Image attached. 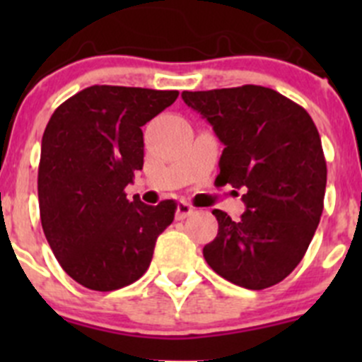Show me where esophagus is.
Instances as JSON below:
<instances>
[{"label": "esophagus", "instance_id": "esophagus-1", "mask_svg": "<svg viewBox=\"0 0 362 362\" xmlns=\"http://www.w3.org/2000/svg\"><path fill=\"white\" fill-rule=\"evenodd\" d=\"M192 214H194V208H192V204H189L187 202L177 203V214H175L177 221H184L185 217H189V215H192Z\"/></svg>", "mask_w": 362, "mask_h": 362}]
</instances>
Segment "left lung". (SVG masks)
Returning <instances> with one entry per match:
<instances>
[{
    "mask_svg": "<svg viewBox=\"0 0 362 362\" xmlns=\"http://www.w3.org/2000/svg\"><path fill=\"white\" fill-rule=\"evenodd\" d=\"M182 100L224 145L217 182L242 191L245 203L238 221L211 211L218 233L203 249L208 266L252 291L282 282L305 255L324 208L327 168L312 117L261 86L184 90Z\"/></svg>",
    "mask_w": 362,
    "mask_h": 362,
    "instance_id": "1",
    "label": "left lung"
}]
</instances>
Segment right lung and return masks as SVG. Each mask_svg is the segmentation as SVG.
Segmentation results:
<instances>
[{
  "label": "right lung",
  "mask_w": 362,
  "mask_h": 362,
  "mask_svg": "<svg viewBox=\"0 0 362 362\" xmlns=\"http://www.w3.org/2000/svg\"><path fill=\"white\" fill-rule=\"evenodd\" d=\"M178 90L93 86L52 113L38 166L40 218L64 272L93 291L136 282L156 240L173 222V199H127L144 168L141 126L175 103Z\"/></svg>",
  "instance_id": "right-lung-1"
}]
</instances>
